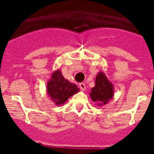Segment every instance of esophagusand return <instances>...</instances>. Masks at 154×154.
Wrapping results in <instances>:
<instances>
[{"label": "esophagus", "instance_id": "34e87169", "mask_svg": "<svg viewBox=\"0 0 154 154\" xmlns=\"http://www.w3.org/2000/svg\"><path fill=\"white\" fill-rule=\"evenodd\" d=\"M79 88H80V89H81V90L85 91V88H86V87H85V83H83V82H82V83H80L79 84Z\"/></svg>", "mask_w": 154, "mask_h": 154}]
</instances>
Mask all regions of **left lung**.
Segmentation results:
<instances>
[{"label":"left lung","mask_w":154,"mask_h":154,"mask_svg":"<svg viewBox=\"0 0 154 154\" xmlns=\"http://www.w3.org/2000/svg\"><path fill=\"white\" fill-rule=\"evenodd\" d=\"M93 102L97 103L99 106L107 104L114 96V85L108 79L106 75L100 71L96 77V85L89 93Z\"/></svg>","instance_id":"obj_1"}]
</instances>
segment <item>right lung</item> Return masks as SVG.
Instances as JSON below:
<instances>
[{"label":"right lung","instance_id":"obj_1","mask_svg":"<svg viewBox=\"0 0 154 154\" xmlns=\"http://www.w3.org/2000/svg\"><path fill=\"white\" fill-rule=\"evenodd\" d=\"M48 96L56 106L63 105L71 96L79 92L77 85L65 79L60 69L51 74L46 86Z\"/></svg>","mask_w":154,"mask_h":154}]
</instances>
